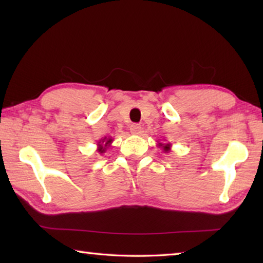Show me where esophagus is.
I'll return each instance as SVG.
<instances>
[{"label": "esophagus", "mask_w": 263, "mask_h": 263, "mask_svg": "<svg viewBox=\"0 0 263 263\" xmlns=\"http://www.w3.org/2000/svg\"><path fill=\"white\" fill-rule=\"evenodd\" d=\"M140 130H141V126L139 125V124H132V125L130 126V131L132 135H139Z\"/></svg>", "instance_id": "34e87169"}]
</instances>
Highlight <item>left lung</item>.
<instances>
[{
    "mask_svg": "<svg viewBox=\"0 0 263 263\" xmlns=\"http://www.w3.org/2000/svg\"><path fill=\"white\" fill-rule=\"evenodd\" d=\"M158 145H159V147L161 148L164 153H168L169 151H171V147H172V145L169 144V142H167V144H162V142H159L158 141Z\"/></svg>",
    "mask_w": 263,
    "mask_h": 263,
    "instance_id": "left-lung-1",
    "label": "left lung"
}]
</instances>
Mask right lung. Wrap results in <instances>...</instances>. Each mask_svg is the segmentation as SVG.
I'll list each match as a JSON object with an SVG mask.
<instances>
[{
    "label": "right lung",
    "instance_id": "add662e5",
    "mask_svg": "<svg viewBox=\"0 0 263 263\" xmlns=\"http://www.w3.org/2000/svg\"><path fill=\"white\" fill-rule=\"evenodd\" d=\"M112 138L111 137H109V138H106V137H104L103 139H101L100 141H97L99 142V144H97V152H99L100 154H103V153H105V151L108 149L110 146H111V144H112Z\"/></svg>",
    "mask_w": 263,
    "mask_h": 263
}]
</instances>
